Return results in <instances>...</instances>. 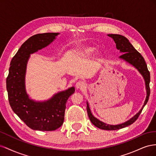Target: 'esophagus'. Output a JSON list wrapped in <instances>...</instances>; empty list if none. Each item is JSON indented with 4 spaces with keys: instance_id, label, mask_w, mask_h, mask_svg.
I'll return each mask as SVG.
<instances>
[{
    "instance_id": "34e87169",
    "label": "esophagus",
    "mask_w": 156,
    "mask_h": 156,
    "mask_svg": "<svg viewBox=\"0 0 156 156\" xmlns=\"http://www.w3.org/2000/svg\"><path fill=\"white\" fill-rule=\"evenodd\" d=\"M77 88L80 89V90H83L84 87H85V84L83 81H78L76 83V85H75Z\"/></svg>"
}]
</instances>
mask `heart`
<instances>
[{
	"label": "heart",
	"mask_w": 156,
	"mask_h": 156,
	"mask_svg": "<svg viewBox=\"0 0 156 156\" xmlns=\"http://www.w3.org/2000/svg\"><path fill=\"white\" fill-rule=\"evenodd\" d=\"M92 51V50L91 49H87L86 50V53H88V54H89V53H90V52Z\"/></svg>",
	"instance_id": "obj_1"
}]
</instances>
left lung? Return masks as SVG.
Listing matches in <instances>:
<instances>
[{"mask_svg": "<svg viewBox=\"0 0 156 156\" xmlns=\"http://www.w3.org/2000/svg\"><path fill=\"white\" fill-rule=\"evenodd\" d=\"M108 36L111 37L114 40L116 43V48L120 50V51L122 52V53H124L123 55H122L120 56V58L122 59H124L127 62H128L134 66L139 71V72L143 75V76L144 77V79L145 80L146 92H147V96H146L144 104L142 108L140 109V111L129 120L120 125L112 126L106 124L97 119L96 118H95L92 115L91 111L90 110V108L87 103V109L88 112V116L91 122L94 126L101 129L117 130L124 128V127H126L134 123V122L137 120L140 114L143 109L144 107L145 106L146 103H147L150 94V88L149 85L150 81V74L143 56L133 48V46L131 44L129 40H127L126 37L119 34H108Z\"/></svg>", "mask_w": 156, "mask_h": 156, "instance_id": "left-lung-1", "label": "left lung"}]
</instances>
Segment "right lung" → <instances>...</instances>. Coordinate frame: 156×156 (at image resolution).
<instances>
[{
	"label": "right lung",
	"instance_id": "add662e5",
	"mask_svg": "<svg viewBox=\"0 0 156 156\" xmlns=\"http://www.w3.org/2000/svg\"><path fill=\"white\" fill-rule=\"evenodd\" d=\"M58 33H43L29 37L12 58L6 78L8 100L13 111L34 130L54 131L62 125L66 104L75 92L72 87L45 102L30 100L25 88V74L30 55L48 45Z\"/></svg>",
	"mask_w": 156,
	"mask_h": 156
}]
</instances>
